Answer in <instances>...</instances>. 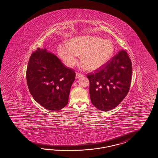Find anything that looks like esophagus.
I'll return each mask as SVG.
<instances>
[{
    "mask_svg": "<svg viewBox=\"0 0 158 158\" xmlns=\"http://www.w3.org/2000/svg\"><path fill=\"white\" fill-rule=\"evenodd\" d=\"M83 75L80 73H76V78H79V77H83Z\"/></svg>",
    "mask_w": 158,
    "mask_h": 158,
    "instance_id": "esophagus-1",
    "label": "esophagus"
}]
</instances>
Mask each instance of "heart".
<instances>
[{
  "label": "heart",
  "mask_w": 158,
  "mask_h": 158,
  "mask_svg": "<svg viewBox=\"0 0 158 158\" xmlns=\"http://www.w3.org/2000/svg\"><path fill=\"white\" fill-rule=\"evenodd\" d=\"M58 53L64 64L73 68L77 63V56L87 71H94L106 64L113 55L114 47L109 40L90 35L77 37L67 42V45H59Z\"/></svg>",
  "instance_id": "b5f03b06"
}]
</instances>
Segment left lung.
Here are the masks:
<instances>
[{
  "mask_svg": "<svg viewBox=\"0 0 158 158\" xmlns=\"http://www.w3.org/2000/svg\"><path fill=\"white\" fill-rule=\"evenodd\" d=\"M132 73L131 60L127 52L121 50L102 67L88 74L90 99L95 107L107 111L117 106L128 94Z\"/></svg>",
  "mask_w": 158,
  "mask_h": 158,
  "instance_id": "obj_1",
  "label": "left lung"
}]
</instances>
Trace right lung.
<instances>
[{
	"instance_id": "obj_1",
	"label": "right lung",
	"mask_w": 158,
	"mask_h": 158,
	"mask_svg": "<svg viewBox=\"0 0 158 158\" xmlns=\"http://www.w3.org/2000/svg\"><path fill=\"white\" fill-rule=\"evenodd\" d=\"M75 79L74 70L46 49L38 48L32 53L26 70L27 84L34 100L45 109L57 111L67 105Z\"/></svg>"
}]
</instances>
